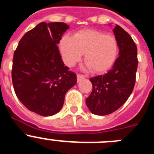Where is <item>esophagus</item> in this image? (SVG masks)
I'll return each mask as SVG.
<instances>
[{"instance_id":"1","label":"esophagus","mask_w":154,"mask_h":154,"mask_svg":"<svg viewBox=\"0 0 154 154\" xmlns=\"http://www.w3.org/2000/svg\"><path fill=\"white\" fill-rule=\"evenodd\" d=\"M84 79H85V76L82 75H79V74L77 75V81H78V82H79L81 80Z\"/></svg>"}]
</instances>
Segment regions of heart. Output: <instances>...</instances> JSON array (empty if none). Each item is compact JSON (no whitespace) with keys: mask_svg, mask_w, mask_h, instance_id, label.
Wrapping results in <instances>:
<instances>
[{"mask_svg":"<svg viewBox=\"0 0 154 154\" xmlns=\"http://www.w3.org/2000/svg\"><path fill=\"white\" fill-rule=\"evenodd\" d=\"M64 62L72 66L85 54L84 60L92 72L109 70L118 55V44L112 35L96 30H82L71 38L64 36L60 42Z\"/></svg>","mask_w":154,"mask_h":154,"instance_id":"1","label":"heart"}]
</instances>
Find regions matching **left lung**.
<instances>
[{"label":"left lung","instance_id":"8db88e82","mask_svg":"<svg viewBox=\"0 0 154 154\" xmlns=\"http://www.w3.org/2000/svg\"><path fill=\"white\" fill-rule=\"evenodd\" d=\"M112 31L119 49V57L108 72L89 79L92 91L85 100L89 111L98 116L108 115L120 108L131 95L136 82L137 46L120 26L116 24Z\"/></svg>","mask_w":154,"mask_h":154}]
</instances>
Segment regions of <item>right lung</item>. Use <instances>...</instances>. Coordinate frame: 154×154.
<instances>
[{
  "instance_id": "obj_1",
  "label": "right lung",
  "mask_w": 154,
  "mask_h": 154,
  "mask_svg": "<svg viewBox=\"0 0 154 154\" xmlns=\"http://www.w3.org/2000/svg\"><path fill=\"white\" fill-rule=\"evenodd\" d=\"M69 28L63 22H42L24 34L14 53L12 82L27 109L51 116L62 108L66 92L76 84L57 45Z\"/></svg>"
}]
</instances>
